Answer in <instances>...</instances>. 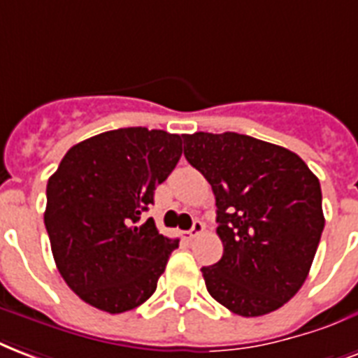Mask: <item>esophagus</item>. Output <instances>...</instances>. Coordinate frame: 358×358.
Returning <instances> with one entry per match:
<instances>
[{
	"label": "esophagus",
	"instance_id": "obj_1",
	"mask_svg": "<svg viewBox=\"0 0 358 358\" xmlns=\"http://www.w3.org/2000/svg\"><path fill=\"white\" fill-rule=\"evenodd\" d=\"M201 231H203V224L199 222V220H194L192 228L187 231V237H188V239H196V237H198Z\"/></svg>",
	"mask_w": 358,
	"mask_h": 358
}]
</instances>
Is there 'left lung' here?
<instances>
[{
  "label": "left lung",
  "mask_w": 358,
  "mask_h": 358,
  "mask_svg": "<svg viewBox=\"0 0 358 358\" xmlns=\"http://www.w3.org/2000/svg\"><path fill=\"white\" fill-rule=\"evenodd\" d=\"M182 140L217 198L224 254L201 268L207 292L243 317L278 310L304 284L325 228L320 179L299 155L252 136Z\"/></svg>",
  "instance_id": "1"
}]
</instances>
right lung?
<instances>
[{
  "instance_id": "1",
  "label": "right lung",
  "mask_w": 358,
  "mask_h": 358,
  "mask_svg": "<svg viewBox=\"0 0 358 358\" xmlns=\"http://www.w3.org/2000/svg\"><path fill=\"white\" fill-rule=\"evenodd\" d=\"M181 155V136L145 127L108 130L66 151L46 185L44 226L57 271L82 301L121 314L153 295L179 239L143 213Z\"/></svg>"
}]
</instances>
